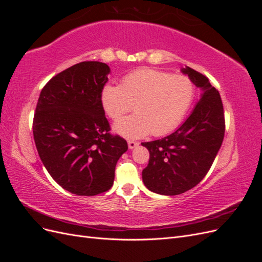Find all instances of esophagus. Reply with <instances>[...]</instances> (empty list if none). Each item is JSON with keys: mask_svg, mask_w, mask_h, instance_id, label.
<instances>
[{"mask_svg": "<svg viewBox=\"0 0 262 262\" xmlns=\"http://www.w3.org/2000/svg\"><path fill=\"white\" fill-rule=\"evenodd\" d=\"M128 145H129V148H136L138 145H139V142H136V141H129L128 142Z\"/></svg>", "mask_w": 262, "mask_h": 262, "instance_id": "obj_1", "label": "esophagus"}]
</instances>
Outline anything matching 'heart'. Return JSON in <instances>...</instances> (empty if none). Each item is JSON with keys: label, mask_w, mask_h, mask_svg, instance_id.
Returning a JSON list of instances; mask_svg holds the SVG:
<instances>
[{"label": "heart", "mask_w": 262, "mask_h": 262, "mask_svg": "<svg viewBox=\"0 0 262 262\" xmlns=\"http://www.w3.org/2000/svg\"><path fill=\"white\" fill-rule=\"evenodd\" d=\"M195 86L188 76L154 69L126 74L121 85L107 84L101 101L106 114L118 120L134 108V115L115 123V131L126 139H140L152 132L165 136L184 120L191 106Z\"/></svg>", "instance_id": "heart-1"}]
</instances>
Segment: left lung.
I'll return each mask as SVG.
<instances>
[{
    "instance_id": "obj_1",
    "label": "left lung",
    "mask_w": 262,
    "mask_h": 262,
    "mask_svg": "<svg viewBox=\"0 0 262 262\" xmlns=\"http://www.w3.org/2000/svg\"><path fill=\"white\" fill-rule=\"evenodd\" d=\"M181 71L203 90L201 99L175 132L142 143L149 152L148 164L142 171L144 185L150 191L164 195L184 193L199 184L215 160L225 133L224 108L219 91L198 71L188 67Z\"/></svg>"
}]
</instances>
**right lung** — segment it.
<instances>
[{"label": "right lung", "instance_id": "add662e5", "mask_svg": "<svg viewBox=\"0 0 262 262\" xmlns=\"http://www.w3.org/2000/svg\"><path fill=\"white\" fill-rule=\"evenodd\" d=\"M109 67L84 61L53 76L41 90L33 121L35 144L50 176L71 193L96 195L114 185L126 141L110 133L101 93Z\"/></svg>", "mask_w": 262, "mask_h": 262}]
</instances>
